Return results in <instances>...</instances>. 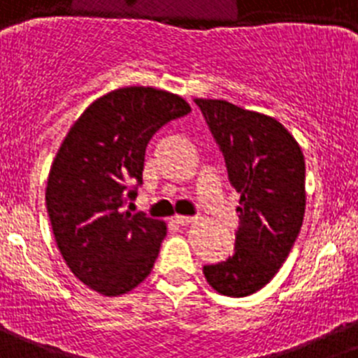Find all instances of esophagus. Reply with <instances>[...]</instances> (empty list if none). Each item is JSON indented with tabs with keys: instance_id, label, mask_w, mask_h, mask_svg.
<instances>
[{
	"instance_id": "esophagus-1",
	"label": "esophagus",
	"mask_w": 358,
	"mask_h": 358,
	"mask_svg": "<svg viewBox=\"0 0 358 358\" xmlns=\"http://www.w3.org/2000/svg\"><path fill=\"white\" fill-rule=\"evenodd\" d=\"M192 221H194V217H191V215H175V223H178L180 227L191 224Z\"/></svg>"
}]
</instances>
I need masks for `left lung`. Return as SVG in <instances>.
<instances>
[{
  "instance_id": "obj_1",
  "label": "left lung",
  "mask_w": 358,
  "mask_h": 358,
  "mask_svg": "<svg viewBox=\"0 0 358 358\" xmlns=\"http://www.w3.org/2000/svg\"><path fill=\"white\" fill-rule=\"evenodd\" d=\"M194 101L241 194L234 255L203 266V275L221 294L244 298L271 282L298 237L307 199L303 153L275 117L224 99Z\"/></svg>"
}]
</instances>
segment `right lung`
<instances>
[{
  "instance_id": "right-lung-1",
  "label": "right lung",
  "mask_w": 358,
  "mask_h": 358,
  "mask_svg": "<svg viewBox=\"0 0 358 358\" xmlns=\"http://www.w3.org/2000/svg\"><path fill=\"white\" fill-rule=\"evenodd\" d=\"M189 112L171 92L123 87L91 103L67 131L48 176L46 208L67 267L92 291L127 294L153 269L166 223L123 207L143 183L151 137Z\"/></svg>"
}]
</instances>
